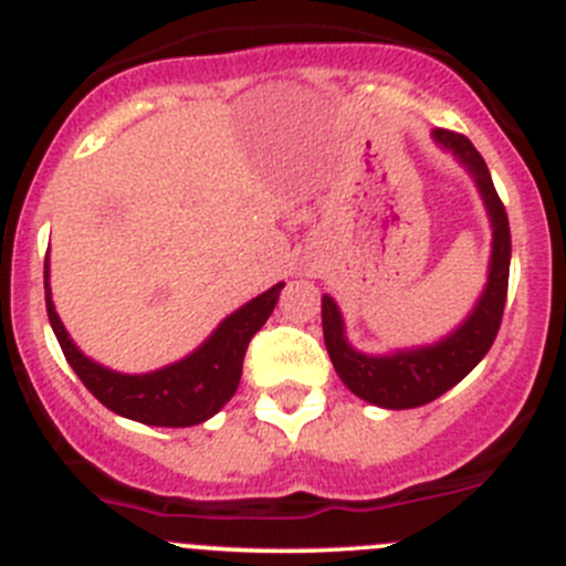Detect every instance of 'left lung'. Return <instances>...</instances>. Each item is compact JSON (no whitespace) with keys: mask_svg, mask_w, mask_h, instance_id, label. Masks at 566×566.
Instances as JSON below:
<instances>
[{"mask_svg":"<svg viewBox=\"0 0 566 566\" xmlns=\"http://www.w3.org/2000/svg\"><path fill=\"white\" fill-rule=\"evenodd\" d=\"M434 140L442 149L453 151L459 163L473 174L479 193L484 199L492 221V260L486 287L468 321L448 334L446 339L426 348L395 350L389 356H367L350 348L345 339L343 315L332 295H323V339L332 356V365L345 387L367 403L381 409H415L431 403L457 387L475 365L486 356L497 337L503 321V306L509 293V262H512V232H509L506 207L492 185L484 157L475 151L468 137L451 129H434Z\"/></svg>","mask_w":566,"mask_h":566,"instance_id":"obj_1","label":"left lung"}]
</instances>
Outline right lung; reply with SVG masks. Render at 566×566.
Returning <instances> with one entry per match:
<instances>
[{"instance_id": "right-lung-1", "label": "right lung", "mask_w": 566, "mask_h": 566, "mask_svg": "<svg viewBox=\"0 0 566 566\" xmlns=\"http://www.w3.org/2000/svg\"><path fill=\"white\" fill-rule=\"evenodd\" d=\"M282 287L284 282L273 284L271 290L232 312L210 334V339H205V345L185 359L160 367L155 373L126 376V373H115L98 361L87 359L76 348L74 339L60 323L57 312H54L52 290H49V254L43 262L49 323H52L54 337H57L60 348H63L65 359L74 367L80 381L91 389L93 398L102 400L115 415L146 422V426H166V429L199 426L229 403V398L238 392L240 376H243L245 348L271 317Z\"/></svg>"}]
</instances>
